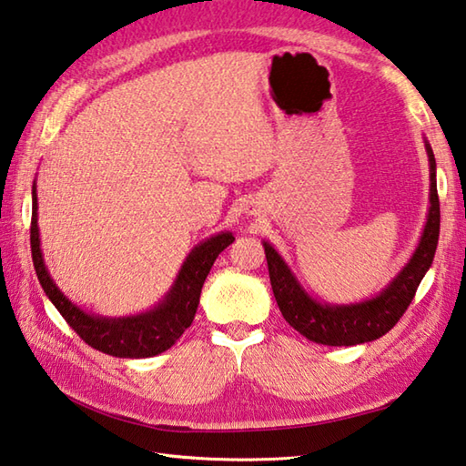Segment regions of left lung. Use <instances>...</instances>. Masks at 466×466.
I'll return each mask as SVG.
<instances>
[{"label":"left lung","mask_w":466,"mask_h":466,"mask_svg":"<svg viewBox=\"0 0 466 466\" xmlns=\"http://www.w3.org/2000/svg\"><path fill=\"white\" fill-rule=\"evenodd\" d=\"M424 142L430 163V208L424 232L411 258L375 298L359 303H321L303 289L273 244L262 242L277 306L287 324L308 340L326 346H354L377 340L385 336L408 309L421 279L432 267L440 236L436 158L428 140Z\"/></svg>","instance_id":"8db88e82"}]
</instances>
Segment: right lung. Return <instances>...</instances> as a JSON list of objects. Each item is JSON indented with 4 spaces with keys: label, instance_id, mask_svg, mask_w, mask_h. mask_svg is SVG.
Masks as SVG:
<instances>
[{
    "label": "right lung",
    "instance_id": "obj_1",
    "mask_svg": "<svg viewBox=\"0 0 466 466\" xmlns=\"http://www.w3.org/2000/svg\"><path fill=\"white\" fill-rule=\"evenodd\" d=\"M234 242L232 232H219L211 238L199 242L181 265L179 275L168 293L155 308L142 311L137 316L107 318L99 314H89L73 303L58 289L45 265V257L40 250L38 232V198L36 181L32 185V226H30V247L32 260L36 268L38 281L45 289L46 298L53 301L66 324L86 340L91 349L112 354L117 359H148L165 352L179 340L181 334L191 326L199 306L201 287L211 265L219 252Z\"/></svg>",
    "mask_w": 466,
    "mask_h": 466
}]
</instances>
